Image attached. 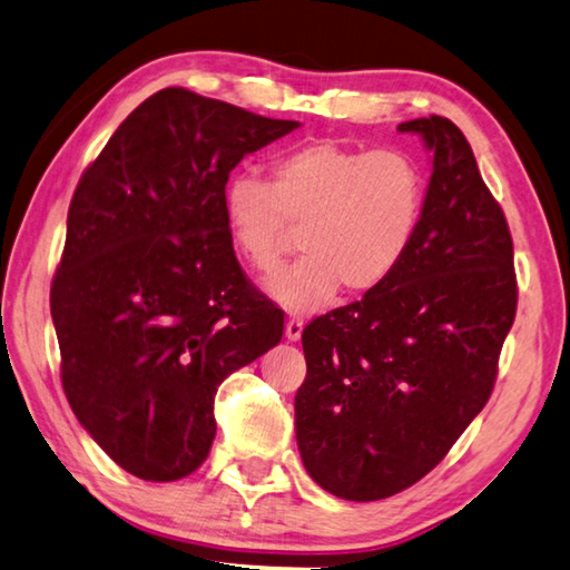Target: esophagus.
<instances>
[{
    "label": "esophagus",
    "instance_id": "34e87169",
    "mask_svg": "<svg viewBox=\"0 0 570 570\" xmlns=\"http://www.w3.org/2000/svg\"><path fill=\"white\" fill-rule=\"evenodd\" d=\"M302 331H304V318L302 316H288L286 318V338L288 341L302 338Z\"/></svg>",
    "mask_w": 570,
    "mask_h": 570
}]
</instances>
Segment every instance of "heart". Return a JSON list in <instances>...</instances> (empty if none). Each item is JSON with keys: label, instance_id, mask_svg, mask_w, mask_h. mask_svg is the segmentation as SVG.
Here are the masks:
<instances>
[{"label": "heart", "instance_id": "b5f03b06", "mask_svg": "<svg viewBox=\"0 0 570 570\" xmlns=\"http://www.w3.org/2000/svg\"><path fill=\"white\" fill-rule=\"evenodd\" d=\"M426 194V171L413 154L318 139L276 154L268 181L226 184L224 216L234 249L256 272H274L302 229L306 254L268 278L266 292L292 312H316L341 286L368 294L399 272Z\"/></svg>", "mask_w": 570, "mask_h": 570}]
</instances>
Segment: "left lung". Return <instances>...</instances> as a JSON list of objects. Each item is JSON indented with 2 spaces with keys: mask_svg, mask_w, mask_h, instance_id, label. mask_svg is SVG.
I'll list each match as a JSON object with an SVG mask.
<instances>
[{
  "mask_svg": "<svg viewBox=\"0 0 570 570\" xmlns=\"http://www.w3.org/2000/svg\"><path fill=\"white\" fill-rule=\"evenodd\" d=\"M433 151L426 212L399 272L304 328L296 441L321 489L346 501L401 493L491 399L519 304L513 239L463 131L413 119Z\"/></svg>",
  "mask_w": 570,
  "mask_h": 570,
  "instance_id": "8db88e82",
  "label": "left lung"
}]
</instances>
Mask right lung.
Listing matches in <instances>:
<instances>
[{
  "mask_svg": "<svg viewBox=\"0 0 570 570\" xmlns=\"http://www.w3.org/2000/svg\"><path fill=\"white\" fill-rule=\"evenodd\" d=\"M296 127L169 87L81 174L49 294L61 386L91 439L137 479L199 469L216 389L282 341V308L236 262L224 189L246 154Z\"/></svg>",
  "mask_w": 570,
  "mask_h": 570,
  "instance_id": "obj_1",
  "label": "right lung"
}]
</instances>
